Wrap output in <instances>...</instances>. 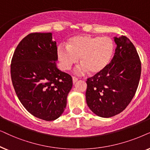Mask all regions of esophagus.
<instances>
[{"mask_svg": "<svg viewBox=\"0 0 150 150\" xmlns=\"http://www.w3.org/2000/svg\"><path fill=\"white\" fill-rule=\"evenodd\" d=\"M77 81H78V79H77V77H73V83H75L77 82Z\"/></svg>", "mask_w": 150, "mask_h": 150, "instance_id": "esophagus-1", "label": "esophagus"}]
</instances>
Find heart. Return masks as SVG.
<instances>
[{
    "label": "heart",
    "mask_w": 150,
    "mask_h": 150,
    "mask_svg": "<svg viewBox=\"0 0 150 150\" xmlns=\"http://www.w3.org/2000/svg\"><path fill=\"white\" fill-rule=\"evenodd\" d=\"M115 51L113 40L109 37L79 35L69 39L67 46L57 47V57L64 70L71 69L80 57L81 64L75 73L82 75L88 71L98 74L104 71L110 64Z\"/></svg>",
    "instance_id": "heart-1"
}]
</instances>
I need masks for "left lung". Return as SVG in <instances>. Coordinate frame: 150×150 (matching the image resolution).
<instances>
[{"instance_id":"8db88e82","label":"left lung","mask_w":150,"mask_h":150,"mask_svg":"<svg viewBox=\"0 0 150 150\" xmlns=\"http://www.w3.org/2000/svg\"><path fill=\"white\" fill-rule=\"evenodd\" d=\"M117 44L111 62L104 71L87 79L86 99L95 115L108 118L126 108L137 91L141 63L137 49L124 35Z\"/></svg>"}]
</instances>
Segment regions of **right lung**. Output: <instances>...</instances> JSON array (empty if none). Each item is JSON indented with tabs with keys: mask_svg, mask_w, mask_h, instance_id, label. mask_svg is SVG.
I'll use <instances>...</instances> for the list:
<instances>
[{
	"mask_svg": "<svg viewBox=\"0 0 150 150\" xmlns=\"http://www.w3.org/2000/svg\"><path fill=\"white\" fill-rule=\"evenodd\" d=\"M57 50L51 33H32L11 59V81L20 101L32 115L48 121L63 113L73 86L71 75L56 67Z\"/></svg>",
	"mask_w": 150,
	"mask_h": 150,
	"instance_id": "obj_1",
	"label": "right lung"
}]
</instances>
